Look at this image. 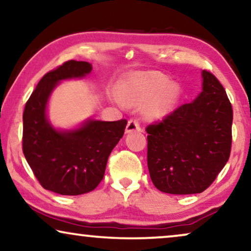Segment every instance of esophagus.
<instances>
[{
    "label": "esophagus",
    "mask_w": 251,
    "mask_h": 251,
    "mask_svg": "<svg viewBox=\"0 0 251 251\" xmlns=\"http://www.w3.org/2000/svg\"><path fill=\"white\" fill-rule=\"evenodd\" d=\"M140 126H139V122L136 121V120H130L128 122V125H126V132L129 133V132H132V131H140Z\"/></svg>",
    "instance_id": "1"
}]
</instances>
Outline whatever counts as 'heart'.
I'll return each instance as SVG.
<instances>
[{
	"label": "heart",
	"mask_w": 251,
	"mask_h": 251,
	"mask_svg": "<svg viewBox=\"0 0 251 251\" xmlns=\"http://www.w3.org/2000/svg\"><path fill=\"white\" fill-rule=\"evenodd\" d=\"M164 75L150 72L132 76L120 89L119 98L123 105L145 108L149 120H161L170 114L179 98L180 87L168 82Z\"/></svg>",
	"instance_id": "obj_1"
}]
</instances>
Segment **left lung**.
Here are the masks:
<instances>
[{"instance_id": "left-lung-1", "label": "left lung", "mask_w": 251, "mask_h": 251, "mask_svg": "<svg viewBox=\"0 0 251 251\" xmlns=\"http://www.w3.org/2000/svg\"><path fill=\"white\" fill-rule=\"evenodd\" d=\"M202 78L193 101L146 128L150 176L164 193L207 190L231 154L232 105L214 74L202 71Z\"/></svg>"}]
</instances>
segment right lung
I'll return each instance as SVG.
<instances>
[{"label": "right lung", "mask_w": 251, "mask_h": 251, "mask_svg": "<svg viewBox=\"0 0 251 251\" xmlns=\"http://www.w3.org/2000/svg\"><path fill=\"white\" fill-rule=\"evenodd\" d=\"M91 71V64L76 60L50 71L40 80L24 111V155L42 187L61 195L84 194L98 186L109 154L126 126V120L91 119L76 129L57 130L49 122L48 100L58 83L84 77Z\"/></svg>", "instance_id": "obj_1"}]
</instances>
